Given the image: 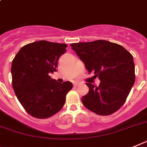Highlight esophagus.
<instances>
[{
  "label": "esophagus",
  "instance_id": "obj_1",
  "mask_svg": "<svg viewBox=\"0 0 147 147\" xmlns=\"http://www.w3.org/2000/svg\"><path fill=\"white\" fill-rule=\"evenodd\" d=\"M78 86H79V83H77V82H74V87Z\"/></svg>",
  "mask_w": 147,
  "mask_h": 147
}]
</instances>
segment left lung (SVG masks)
<instances>
[{"label":"left lung","instance_id":"1","mask_svg":"<svg viewBox=\"0 0 147 147\" xmlns=\"http://www.w3.org/2000/svg\"><path fill=\"white\" fill-rule=\"evenodd\" d=\"M73 50L100 82L98 86L86 83L89 91L82 98L88 110L107 116L125 101L135 81L133 56L124 47L109 41L98 40L71 44Z\"/></svg>","mask_w":147,"mask_h":147}]
</instances>
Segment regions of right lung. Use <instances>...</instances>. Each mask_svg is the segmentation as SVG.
I'll return each instance as SVG.
<instances>
[{
  "instance_id": "1",
  "label": "right lung",
  "mask_w": 147,
  "mask_h": 147,
  "mask_svg": "<svg viewBox=\"0 0 147 147\" xmlns=\"http://www.w3.org/2000/svg\"><path fill=\"white\" fill-rule=\"evenodd\" d=\"M67 44L40 40L22 47L12 61L13 90L26 112L37 119H47L62 108L71 82L51 78Z\"/></svg>"
}]
</instances>
